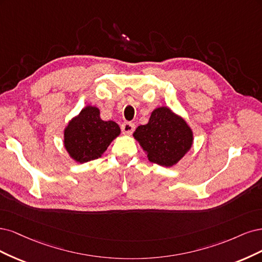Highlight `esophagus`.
Instances as JSON below:
<instances>
[{
    "instance_id": "obj_1",
    "label": "esophagus",
    "mask_w": 262,
    "mask_h": 262,
    "mask_svg": "<svg viewBox=\"0 0 262 262\" xmlns=\"http://www.w3.org/2000/svg\"><path fill=\"white\" fill-rule=\"evenodd\" d=\"M121 128H122L123 134L130 135L134 132V129H135V124L130 123V122H125V123L122 124Z\"/></svg>"
}]
</instances>
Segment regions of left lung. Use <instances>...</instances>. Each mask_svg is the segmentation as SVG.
<instances>
[{
  "label": "left lung",
  "instance_id": "8db88e82",
  "mask_svg": "<svg viewBox=\"0 0 262 262\" xmlns=\"http://www.w3.org/2000/svg\"><path fill=\"white\" fill-rule=\"evenodd\" d=\"M133 136L150 162L165 167L179 163L193 143L190 126L167 106L155 108L149 122L138 126Z\"/></svg>",
  "mask_w": 262,
  "mask_h": 262
}]
</instances>
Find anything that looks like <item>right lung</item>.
Segmentation results:
<instances>
[{
  "mask_svg": "<svg viewBox=\"0 0 262 262\" xmlns=\"http://www.w3.org/2000/svg\"><path fill=\"white\" fill-rule=\"evenodd\" d=\"M121 128L113 121H102L97 106L87 105L74 116L64 129V148L77 163L102 156Z\"/></svg>",
  "mask_w": 262,
  "mask_h": 262,
  "instance_id": "right-lung-1",
  "label": "right lung"
}]
</instances>
